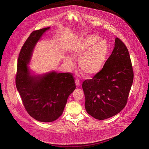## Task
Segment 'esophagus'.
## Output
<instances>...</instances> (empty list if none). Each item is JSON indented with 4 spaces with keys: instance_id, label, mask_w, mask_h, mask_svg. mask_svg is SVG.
I'll return each mask as SVG.
<instances>
[{
    "instance_id": "obj_1",
    "label": "esophagus",
    "mask_w": 149,
    "mask_h": 149,
    "mask_svg": "<svg viewBox=\"0 0 149 149\" xmlns=\"http://www.w3.org/2000/svg\"><path fill=\"white\" fill-rule=\"evenodd\" d=\"M75 84H76L77 87H79V86H80V85H81V82L78 79L75 80Z\"/></svg>"
}]
</instances>
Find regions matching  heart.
<instances>
[{
    "instance_id": "obj_1",
    "label": "heart",
    "mask_w": 149,
    "mask_h": 149,
    "mask_svg": "<svg viewBox=\"0 0 149 149\" xmlns=\"http://www.w3.org/2000/svg\"><path fill=\"white\" fill-rule=\"evenodd\" d=\"M96 35H87L77 43L72 51V56L79 58L78 65L82 74L86 77H92L101 70L108 54V45ZM66 64L72 66L73 62L70 58L64 60Z\"/></svg>"
}]
</instances>
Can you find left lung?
<instances>
[{"mask_svg": "<svg viewBox=\"0 0 149 149\" xmlns=\"http://www.w3.org/2000/svg\"><path fill=\"white\" fill-rule=\"evenodd\" d=\"M133 78L128 49L116 38L113 52L102 70L82 83L87 112L98 120L117 114L127 104Z\"/></svg>", "mask_w": 149, "mask_h": 149, "instance_id": "obj_1", "label": "left lung"}]
</instances>
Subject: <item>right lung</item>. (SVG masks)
I'll return each instance as SVG.
<instances>
[{
	"instance_id": "add662e5",
	"label": "right lung",
	"mask_w": 149,
	"mask_h": 149,
	"mask_svg": "<svg viewBox=\"0 0 149 149\" xmlns=\"http://www.w3.org/2000/svg\"><path fill=\"white\" fill-rule=\"evenodd\" d=\"M49 27L33 31L20 51L16 86L28 113L41 122H52L63 113L69 95L75 89L73 74L51 72L40 76L30 74L27 65L33 49Z\"/></svg>"
}]
</instances>
